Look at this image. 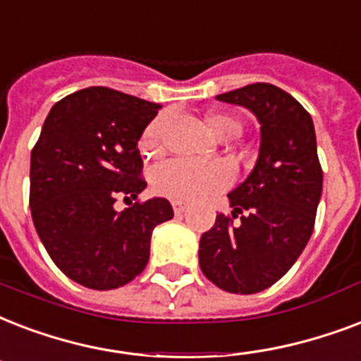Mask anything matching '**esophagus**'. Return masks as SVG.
I'll use <instances>...</instances> for the list:
<instances>
[{
  "mask_svg": "<svg viewBox=\"0 0 361 361\" xmlns=\"http://www.w3.org/2000/svg\"><path fill=\"white\" fill-rule=\"evenodd\" d=\"M171 205H173V211L177 212V214H180V212L186 211L188 203H186V201H180V200H173Z\"/></svg>",
  "mask_w": 361,
  "mask_h": 361,
  "instance_id": "esophagus-1",
  "label": "esophagus"
}]
</instances>
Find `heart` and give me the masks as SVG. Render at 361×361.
<instances>
[{"label":"heart","mask_w":361,"mask_h":361,"mask_svg":"<svg viewBox=\"0 0 361 361\" xmlns=\"http://www.w3.org/2000/svg\"><path fill=\"white\" fill-rule=\"evenodd\" d=\"M169 116L160 114L150 120L142 130L139 147L147 156L164 152V133H166ZM207 130L220 139H231L241 131L239 120L224 113H209L205 116ZM152 188L156 194L169 200H201L212 194H219L228 188L233 180V171L224 161H197L169 160L152 171Z\"/></svg>","instance_id":"heart-1"}]
</instances>
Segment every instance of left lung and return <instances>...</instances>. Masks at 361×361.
Returning a JSON list of instances; mask_svg holds the SVG:
<instances>
[{"label":"left lung","instance_id":"obj_1","mask_svg":"<svg viewBox=\"0 0 361 361\" xmlns=\"http://www.w3.org/2000/svg\"><path fill=\"white\" fill-rule=\"evenodd\" d=\"M250 109L262 124L256 166L228 194L231 214H219L200 239L203 275L231 294H256L300 258L314 230L322 166L311 114L269 82L216 96Z\"/></svg>","mask_w":361,"mask_h":361}]
</instances>
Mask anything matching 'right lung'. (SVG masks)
<instances>
[{"label": "right lung", "mask_w": 361, "mask_h": 361, "mask_svg": "<svg viewBox=\"0 0 361 361\" xmlns=\"http://www.w3.org/2000/svg\"><path fill=\"white\" fill-rule=\"evenodd\" d=\"M161 105L90 86L50 109L32 150L30 209L58 269L92 290L133 281L149 262L156 226L173 219L164 197L114 211L116 195L135 200L147 180L137 149Z\"/></svg>", "instance_id": "right-lung-1"}]
</instances>
